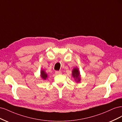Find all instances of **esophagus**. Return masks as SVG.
I'll list each match as a JSON object with an SVG mask.
<instances>
[{
    "instance_id": "34e87169",
    "label": "esophagus",
    "mask_w": 122,
    "mask_h": 122,
    "mask_svg": "<svg viewBox=\"0 0 122 122\" xmlns=\"http://www.w3.org/2000/svg\"><path fill=\"white\" fill-rule=\"evenodd\" d=\"M55 73L56 74H60L62 73V72L61 71H56Z\"/></svg>"
}]
</instances>
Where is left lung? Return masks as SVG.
Returning <instances> with one entry per match:
<instances>
[{
  "instance_id": "1",
  "label": "left lung",
  "mask_w": 122,
  "mask_h": 122,
  "mask_svg": "<svg viewBox=\"0 0 122 122\" xmlns=\"http://www.w3.org/2000/svg\"><path fill=\"white\" fill-rule=\"evenodd\" d=\"M72 76L76 82H80L81 81V76L79 69L76 67H74L72 70Z\"/></svg>"
}]
</instances>
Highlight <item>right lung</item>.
<instances>
[{
  "label": "right lung",
  "mask_w": 122,
  "mask_h": 122,
  "mask_svg": "<svg viewBox=\"0 0 122 122\" xmlns=\"http://www.w3.org/2000/svg\"><path fill=\"white\" fill-rule=\"evenodd\" d=\"M41 77L42 78L43 80H46L47 78L48 77V74L46 73V72L45 71V70H41Z\"/></svg>",
  "instance_id": "1"
}]
</instances>
